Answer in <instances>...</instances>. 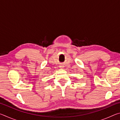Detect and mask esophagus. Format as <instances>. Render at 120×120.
Segmentation results:
<instances>
[{
  "instance_id": "1",
  "label": "esophagus",
  "mask_w": 120,
  "mask_h": 120,
  "mask_svg": "<svg viewBox=\"0 0 120 120\" xmlns=\"http://www.w3.org/2000/svg\"><path fill=\"white\" fill-rule=\"evenodd\" d=\"M60 68H64V66H63V65H60Z\"/></svg>"
}]
</instances>
